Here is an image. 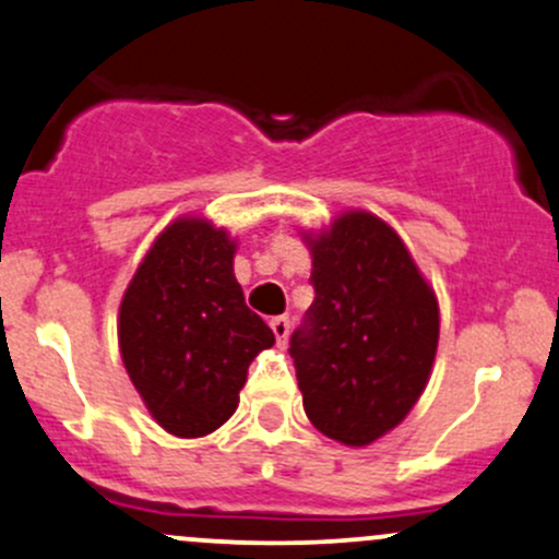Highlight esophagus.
Segmentation results:
<instances>
[{
  "label": "esophagus",
  "instance_id": "1",
  "mask_svg": "<svg viewBox=\"0 0 559 559\" xmlns=\"http://www.w3.org/2000/svg\"><path fill=\"white\" fill-rule=\"evenodd\" d=\"M269 328H272L277 344L285 346L287 333H290V320H287V317H272V320H269Z\"/></svg>",
  "mask_w": 559,
  "mask_h": 559
}]
</instances>
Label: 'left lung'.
<instances>
[{
    "label": "left lung",
    "mask_w": 559,
    "mask_h": 559,
    "mask_svg": "<svg viewBox=\"0 0 559 559\" xmlns=\"http://www.w3.org/2000/svg\"><path fill=\"white\" fill-rule=\"evenodd\" d=\"M304 239L317 293L290 338L304 411L330 440L365 448L424 394L440 306L400 234L368 210H346Z\"/></svg>",
    "instance_id": "1"
}]
</instances>
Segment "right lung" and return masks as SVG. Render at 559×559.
<instances>
[{"mask_svg":"<svg viewBox=\"0 0 559 559\" xmlns=\"http://www.w3.org/2000/svg\"><path fill=\"white\" fill-rule=\"evenodd\" d=\"M237 239L202 215L159 231L119 304V354L143 405L176 437H205L239 405L250 362L274 346L234 277Z\"/></svg>","mask_w":559,"mask_h":559,"instance_id":"obj_1","label":"right lung"}]
</instances>
